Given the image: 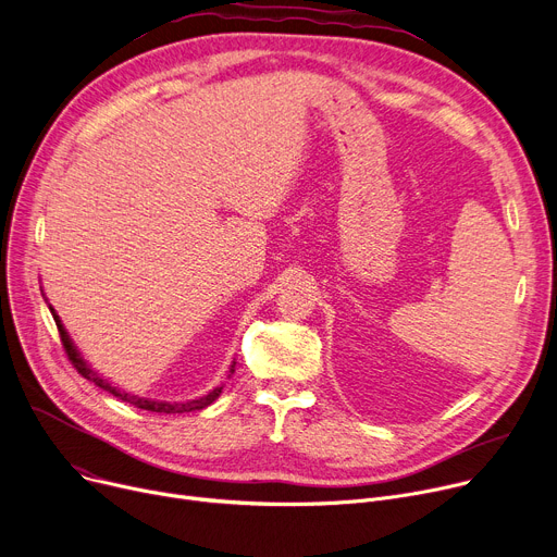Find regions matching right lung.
Wrapping results in <instances>:
<instances>
[{"label": "right lung", "instance_id": "right-lung-1", "mask_svg": "<svg viewBox=\"0 0 557 557\" xmlns=\"http://www.w3.org/2000/svg\"><path fill=\"white\" fill-rule=\"evenodd\" d=\"M49 309H51L53 320H55V324H58L62 347H64V351H66V356H69L71 364L78 369V374H81V376H85L87 381L96 383L100 389H104V392H109V394H114L116 398H121V400H125V403H129V405L138 407V410L159 412V414H183V412H197V410H203V407H208L212 400H216V398H219V394H221V389H224V385H219V387H214L212 392H208L206 396L195 398V400H188V403H168V400H152V398H140V396L127 394V392H123V389L114 387V385H111L107 379H102V376H98V374L94 372V369H91V367L81 358L78 349L73 347L71 338H69V333H66V329L62 326V322H60V318H58L55 309H53V307H49ZM233 372H235V362L231 364V374H233Z\"/></svg>", "mask_w": 557, "mask_h": 557}]
</instances>
